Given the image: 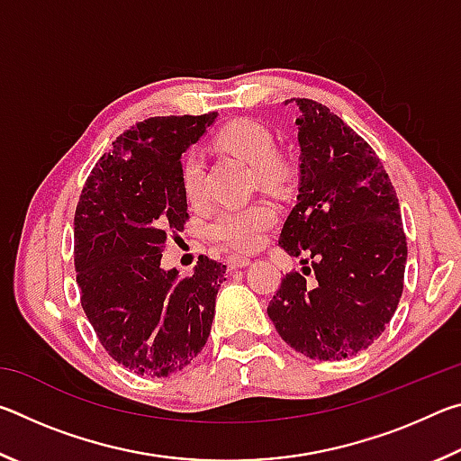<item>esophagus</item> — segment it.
I'll return each instance as SVG.
<instances>
[{"mask_svg": "<svg viewBox=\"0 0 461 461\" xmlns=\"http://www.w3.org/2000/svg\"><path fill=\"white\" fill-rule=\"evenodd\" d=\"M225 264H228L230 270H238V268H246L249 260L244 258V256H231V258H228V262Z\"/></svg>", "mask_w": 461, "mask_h": 461, "instance_id": "esophagus-1", "label": "esophagus"}]
</instances>
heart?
I'll return each instance as SVG.
<instances>
[{
	"instance_id": "obj_1",
	"label": "heart",
	"mask_w": 461,
	"mask_h": 461,
	"mask_svg": "<svg viewBox=\"0 0 461 461\" xmlns=\"http://www.w3.org/2000/svg\"><path fill=\"white\" fill-rule=\"evenodd\" d=\"M217 142L225 150L240 156L256 168L260 181L278 183L285 175V165L276 158V140L268 128L252 120H241L223 128ZM205 160L199 150H189L181 162L183 191L191 201L201 199ZM276 221V213L268 203L256 201L240 207H223L209 223V238L231 252H252L258 248L267 231Z\"/></svg>"
}]
</instances>
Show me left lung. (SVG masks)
Listing matches in <instances>:
<instances>
[{"mask_svg": "<svg viewBox=\"0 0 461 461\" xmlns=\"http://www.w3.org/2000/svg\"><path fill=\"white\" fill-rule=\"evenodd\" d=\"M291 101L299 109V194L278 244L311 267L283 278L268 317L296 352L346 360L380 338L401 301V207L362 136L313 99Z\"/></svg>", "mask_w": 461, "mask_h": 461, "instance_id": "8db88e82", "label": "left lung"}]
</instances>
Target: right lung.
Returning <instances> with one entry per match:
<instances>
[{"label":"right lung","instance_id":"right-lung-1","mask_svg":"<svg viewBox=\"0 0 461 461\" xmlns=\"http://www.w3.org/2000/svg\"><path fill=\"white\" fill-rule=\"evenodd\" d=\"M217 113L138 122L115 138L75 212L81 305L105 352L140 376H168L201 354L225 267L199 258L191 276L160 267L170 231L186 221L181 156Z\"/></svg>","mask_w":461,"mask_h":461}]
</instances>
